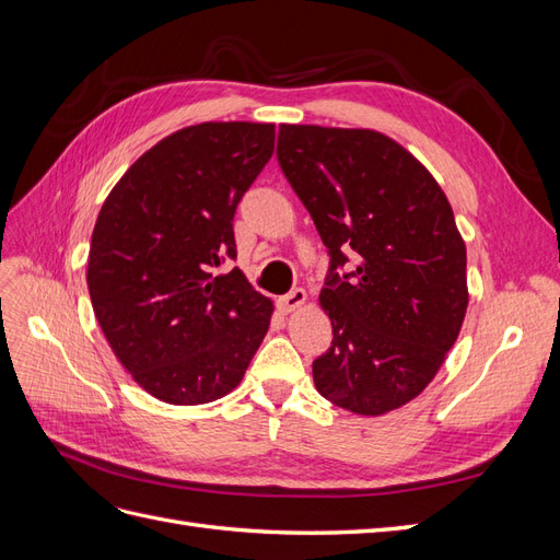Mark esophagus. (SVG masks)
Returning a JSON list of instances; mask_svg holds the SVG:
<instances>
[{"label":"esophagus","mask_w":560,"mask_h":560,"mask_svg":"<svg viewBox=\"0 0 560 560\" xmlns=\"http://www.w3.org/2000/svg\"><path fill=\"white\" fill-rule=\"evenodd\" d=\"M303 303H306V292H303L301 287H296V290H292L290 294H284V296L278 299V306H280L282 313H292L299 306H303Z\"/></svg>","instance_id":"esophagus-1"}]
</instances>
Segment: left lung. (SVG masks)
<instances>
[{"instance_id":"8db88e82","label":"left lung","mask_w":560,"mask_h":560,"mask_svg":"<svg viewBox=\"0 0 560 560\" xmlns=\"http://www.w3.org/2000/svg\"><path fill=\"white\" fill-rule=\"evenodd\" d=\"M278 163L329 252L319 303L331 348L317 393L360 416L418 397L467 311V252L442 186L376 130L280 126ZM354 253L359 266L340 268Z\"/></svg>"}]
</instances>
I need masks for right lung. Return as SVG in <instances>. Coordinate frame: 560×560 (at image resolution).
I'll return each instance as SVG.
<instances>
[{
	"mask_svg": "<svg viewBox=\"0 0 560 560\" xmlns=\"http://www.w3.org/2000/svg\"><path fill=\"white\" fill-rule=\"evenodd\" d=\"M273 124L182 128L135 161L97 214L89 292L114 354L149 395L194 406L229 395L273 303L238 268L233 217L273 156Z\"/></svg>",
	"mask_w": 560,
	"mask_h": 560,
	"instance_id": "1",
	"label": "right lung"
}]
</instances>
